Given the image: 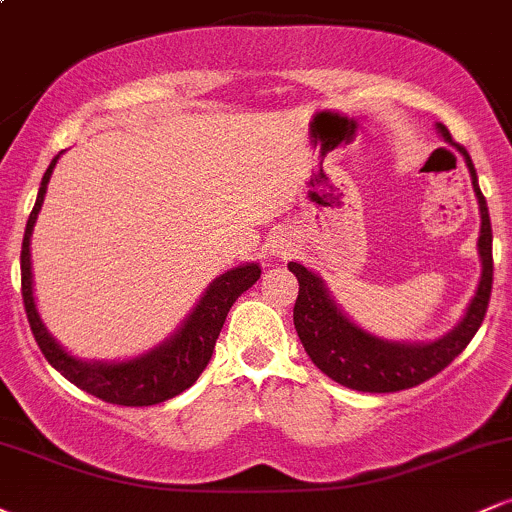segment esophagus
<instances>
[{
	"mask_svg": "<svg viewBox=\"0 0 512 512\" xmlns=\"http://www.w3.org/2000/svg\"><path fill=\"white\" fill-rule=\"evenodd\" d=\"M276 255H291V245L289 243H281L279 248H276Z\"/></svg>",
	"mask_w": 512,
	"mask_h": 512,
	"instance_id": "obj_1",
	"label": "esophagus"
}]
</instances>
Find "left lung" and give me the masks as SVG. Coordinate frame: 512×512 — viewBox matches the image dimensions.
Masks as SVG:
<instances>
[{
	"mask_svg": "<svg viewBox=\"0 0 512 512\" xmlns=\"http://www.w3.org/2000/svg\"><path fill=\"white\" fill-rule=\"evenodd\" d=\"M440 134L452 142L448 127L438 125ZM464 154L472 185L477 192L481 209V233H479V255L484 262L477 296L469 303L467 315L460 325L443 339L431 344H392L375 339L358 330L346 320L342 310L332 303L330 293L325 291L322 281L313 272L298 262H289V269L298 279V298L293 305V325L301 337L303 349L313 358V363L334 383L358 392H399L426 383L428 378L448 368L457 356L467 349L472 337L484 322L486 308L491 301L493 284V252H491V219L486 199L481 195L477 170L467 149L457 144Z\"/></svg>",
	"mask_w": 512,
	"mask_h": 512,
	"instance_id": "8db88e82",
	"label": "left lung"
}]
</instances>
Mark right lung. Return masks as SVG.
<instances>
[{
    "label": "right lung",
    "instance_id": "add662e5",
    "mask_svg": "<svg viewBox=\"0 0 512 512\" xmlns=\"http://www.w3.org/2000/svg\"><path fill=\"white\" fill-rule=\"evenodd\" d=\"M55 163L57 158H52L50 168L45 170L43 182H40L38 199H35V207L28 216L26 236H23L21 245V296L35 342H38L40 351L52 368L60 370L69 383L86 390L88 395L103 399V402L122 404V407H149V404H161L180 395L207 368L228 310L238 301L240 293L248 291L260 279L262 269L257 264H245V267H236L219 276L204 293L197 308L192 310V315L187 317L185 325L180 327V332L151 354L127 363L76 361L50 337L38 313H35L33 303L31 250H28V245H31L33 223L38 219Z\"/></svg>",
    "mask_w": 512,
    "mask_h": 512
}]
</instances>
